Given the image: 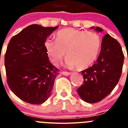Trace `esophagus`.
Wrapping results in <instances>:
<instances>
[{
	"mask_svg": "<svg viewBox=\"0 0 128 128\" xmlns=\"http://www.w3.org/2000/svg\"><path fill=\"white\" fill-rule=\"evenodd\" d=\"M61 73H62L63 75H65V76H69V75H71V73H70V72H61Z\"/></svg>",
	"mask_w": 128,
	"mask_h": 128,
	"instance_id": "1",
	"label": "esophagus"
}]
</instances>
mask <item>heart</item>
<instances>
[{
    "mask_svg": "<svg viewBox=\"0 0 128 128\" xmlns=\"http://www.w3.org/2000/svg\"><path fill=\"white\" fill-rule=\"evenodd\" d=\"M101 38L97 33L74 28L58 31L56 39L48 38L44 48L48 56L54 65L64 56L66 51L65 66L84 70L96 60L101 48Z\"/></svg>",
    "mask_w": 128,
    "mask_h": 128,
    "instance_id": "b5f03b06",
    "label": "heart"
}]
</instances>
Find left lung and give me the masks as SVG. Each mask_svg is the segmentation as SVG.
<instances>
[{
    "label": "left lung",
    "instance_id": "left-lung-1",
    "mask_svg": "<svg viewBox=\"0 0 128 128\" xmlns=\"http://www.w3.org/2000/svg\"><path fill=\"white\" fill-rule=\"evenodd\" d=\"M97 32L100 27H91ZM124 54L121 46L109 34L103 37L100 52L92 67L82 71L84 82L78 94L86 102L96 103L102 100L115 88L122 73Z\"/></svg>",
    "mask_w": 128,
    "mask_h": 128
}]
</instances>
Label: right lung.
Listing matches in <instances>:
<instances>
[{"instance_id":"obj_1","label":"right lung","mask_w":128,"mask_h":128,"mask_svg":"<svg viewBox=\"0 0 128 128\" xmlns=\"http://www.w3.org/2000/svg\"><path fill=\"white\" fill-rule=\"evenodd\" d=\"M58 27L32 24L9 42L4 60L8 84L24 102L42 104L50 96L58 70L49 60L44 42Z\"/></svg>"}]
</instances>
